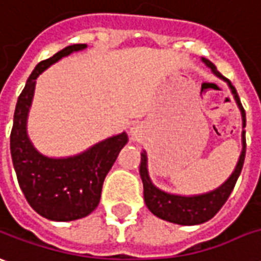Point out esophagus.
I'll use <instances>...</instances> for the list:
<instances>
[{
	"instance_id": "34e87169",
	"label": "esophagus",
	"mask_w": 261,
	"mask_h": 261,
	"mask_svg": "<svg viewBox=\"0 0 261 261\" xmlns=\"http://www.w3.org/2000/svg\"><path fill=\"white\" fill-rule=\"evenodd\" d=\"M131 133H133V134H136V131L134 130H131Z\"/></svg>"
}]
</instances>
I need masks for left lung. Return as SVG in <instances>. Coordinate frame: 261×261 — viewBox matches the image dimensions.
<instances>
[{
	"label": "left lung",
	"mask_w": 261,
	"mask_h": 261,
	"mask_svg": "<svg viewBox=\"0 0 261 261\" xmlns=\"http://www.w3.org/2000/svg\"><path fill=\"white\" fill-rule=\"evenodd\" d=\"M203 61L207 64V67H210L212 71L223 79L231 88V93L234 95V100L237 106L242 111L243 117V127H246V111L243 108L239 94L236 91L234 86L230 83V80L226 79L224 75H221L216 65L203 58ZM244 157H246V130H243V151L237 167H236L234 173L230 175L227 181L224 182L221 187L217 190L207 193V194H201V196H194V197H181V196H174V194H167L164 191L159 190L157 187H154L150 177L147 173V157L145 154H141V163H140V175L143 180V189H144V201L145 205L148 207V210L153 213L154 216L160 217V219L170 221V223H175V224H182V226H194V224H201L205 223L210 219H213L219 210L224 205L230 197L231 191L234 189L237 178L242 173L243 164H244Z\"/></svg>",
	"instance_id": "left-lung-1"
}]
</instances>
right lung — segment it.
<instances>
[{"instance_id":"obj_1","label":"right lung","mask_w":261,"mask_h":261,"mask_svg":"<svg viewBox=\"0 0 261 261\" xmlns=\"http://www.w3.org/2000/svg\"><path fill=\"white\" fill-rule=\"evenodd\" d=\"M86 47V44H72L38 64L27 80L14 113L10 147L19 187L35 212L54 221L83 219L97 208L104 178L128 140L121 133L68 159L44 157L28 140L27 114L37 77L60 58Z\"/></svg>"}]
</instances>
